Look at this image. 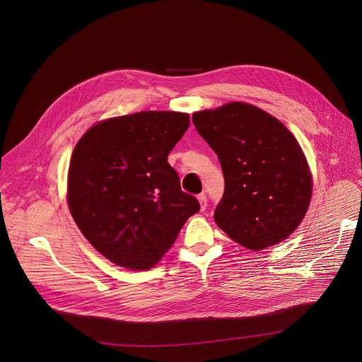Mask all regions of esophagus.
<instances>
[{
    "mask_svg": "<svg viewBox=\"0 0 362 362\" xmlns=\"http://www.w3.org/2000/svg\"><path fill=\"white\" fill-rule=\"evenodd\" d=\"M198 201H199V208H201V211H204V209L206 208V197H205V194H199V195H198Z\"/></svg>",
    "mask_w": 362,
    "mask_h": 362,
    "instance_id": "obj_1",
    "label": "esophagus"
}]
</instances>
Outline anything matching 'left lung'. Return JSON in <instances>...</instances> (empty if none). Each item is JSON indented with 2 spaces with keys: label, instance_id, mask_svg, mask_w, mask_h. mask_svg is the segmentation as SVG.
I'll list each match as a JSON object with an SVG mask.
<instances>
[{
  "label": "left lung",
  "instance_id": "left-lung-1",
  "mask_svg": "<svg viewBox=\"0 0 362 362\" xmlns=\"http://www.w3.org/2000/svg\"><path fill=\"white\" fill-rule=\"evenodd\" d=\"M192 122L218 156L224 174V195L214 212L216 226L254 251L291 235L313 194V177L296 136L245 103L194 112Z\"/></svg>",
  "mask_w": 362,
  "mask_h": 362
}]
</instances>
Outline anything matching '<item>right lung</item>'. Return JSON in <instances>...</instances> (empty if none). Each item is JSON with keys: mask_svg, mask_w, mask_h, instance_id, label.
Instances as JSON below:
<instances>
[{"mask_svg": "<svg viewBox=\"0 0 362 362\" xmlns=\"http://www.w3.org/2000/svg\"><path fill=\"white\" fill-rule=\"evenodd\" d=\"M188 127L184 112L141 111L98 122L77 142L68 206L88 243L111 262L153 268L199 211L168 164Z\"/></svg>", "mask_w": 362, "mask_h": 362, "instance_id": "1", "label": "right lung"}]
</instances>
